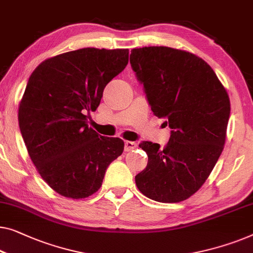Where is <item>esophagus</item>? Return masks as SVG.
Listing matches in <instances>:
<instances>
[{
  "label": "esophagus",
  "instance_id": "obj_1",
  "mask_svg": "<svg viewBox=\"0 0 253 253\" xmlns=\"http://www.w3.org/2000/svg\"><path fill=\"white\" fill-rule=\"evenodd\" d=\"M137 142L135 141H126L124 142V151L126 152H130L132 151V149L137 148Z\"/></svg>",
  "mask_w": 253,
  "mask_h": 253
}]
</instances>
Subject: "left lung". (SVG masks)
Instances as JSON below:
<instances>
[{"mask_svg":"<svg viewBox=\"0 0 253 253\" xmlns=\"http://www.w3.org/2000/svg\"><path fill=\"white\" fill-rule=\"evenodd\" d=\"M130 64L153 113L171 129L164 148L139 144L148 163L135 185L151 200L180 202L200 189L224 149L229 97L213 69L187 51L139 47L131 50Z\"/></svg>","mask_w":253,"mask_h":253,"instance_id":"left-lung-1","label":"left lung"}]
</instances>
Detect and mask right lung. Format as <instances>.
<instances>
[{"mask_svg":"<svg viewBox=\"0 0 253 253\" xmlns=\"http://www.w3.org/2000/svg\"><path fill=\"white\" fill-rule=\"evenodd\" d=\"M127 61V49L84 47L44 60L29 76L18 112L20 132L41 177L60 195H92L123 153L122 139L102 137L86 123Z\"/></svg>","mask_w":253,"mask_h":253,"instance_id":"right-lung-1","label":"right lung"}]
</instances>
